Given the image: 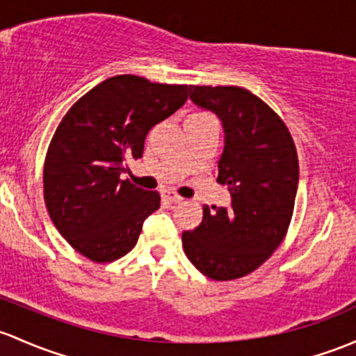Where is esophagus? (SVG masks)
<instances>
[{
	"mask_svg": "<svg viewBox=\"0 0 356 356\" xmlns=\"http://www.w3.org/2000/svg\"><path fill=\"white\" fill-rule=\"evenodd\" d=\"M162 196L165 197L167 201H170V203H174V204H177V203H182V201H184V200H182L181 196H179V194H175L174 191H163V193H162Z\"/></svg>",
	"mask_w": 356,
	"mask_h": 356,
	"instance_id": "1",
	"label": "esophagus"
}]
</instances>
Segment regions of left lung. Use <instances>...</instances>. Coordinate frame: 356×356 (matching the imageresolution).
<instances>
[{
  "label": "left lung",
  "mask_w": 356,
  "mask_h": 356,
  "mask_svg": "<svg viewBox=\"0 0 356 356\" xmlns=\"http://www.w3.org/2000/svg\"><path fill=\"white\" fill-rule=\"evenodd\" d=\"M189 99L222 121L220 184L230 207H204L203 222L182 234L186 256L218 282L249 275L282 244L298 188V159L282 119L249 90L189 87Z\"/></svg>",
  "instance_id": "left-lung-1"
}]
</instances>
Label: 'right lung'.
<instances>
[{
    "mask_svg": "<svg viewBox=\"0 0 356 356\" xmlns=\"http://www.w3.org/2000/svg\"><path fill=\"white\" fill-rule=\"evenodd\" d=\"M186 100L188 85L119 74L66 112L47 149L44 200L59 234L85 257L109 263L136 245L160 196L121 174L129 159L143 155L148 131Z\"/></svg>",
    "mask_w": 356,
    "mask_h": 356,
    "instance_id": "right-lung-1",
    "label": "right lung"
}]
</instances>
